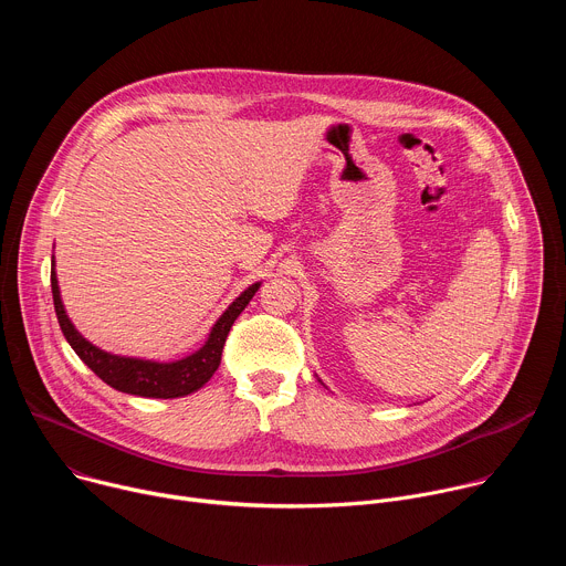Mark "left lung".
I'll return each instance as SVG.
<instances>
[{
    "label": "left lung",
    "instance_id": "left-lung-1",
    "mask_svg": "<svg viewBox=\"0 0 566 566\" xmlns=\"http://www.w3.org/2000/svg\"><path fill=\"white\" fill-rule=\"evenodd\" d=\"M319 382H322V380H319Z\"/></svg>",
    "mask_w": 566,
    "mask_h": 566
}]
</instances>
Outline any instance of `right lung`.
Instances as JSON below:
<instances>
[{"label":"right lung","instance_id":"obj_1","mask_svg":"<svg viewBox=\"0 0 566 566\" xmlns=\"http://www.w3.org/2000/svg\"><path fill=\"white\" fill-rule=\"evenodd\" d=\"M262 282L251 284L234 297L228 308L217 317L214 325L210 327V334L206 343L192 352L190 356H184L179 360H149V358H136V356H118L112 352H105L90 343L83 334L75 329L71 317L66 315L62 295H60V284H57V273H55V255L51 258V291H53V304H55V315L60 322V329L71 345V349L77 354V358L83 360L98 378H103L109 387L143 396V398H179L188 396L197 389H201L212 374L217 371L221 363V352L228 338V332L232 327V322L239 317V313L249 306L253 295L260 291Z\"/></svg>","mask_w":566,"mask_h":566}]
</instances>
